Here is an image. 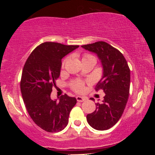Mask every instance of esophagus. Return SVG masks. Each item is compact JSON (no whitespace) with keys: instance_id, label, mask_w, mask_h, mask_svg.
<instances>
[{"instance_id":"34e87169","label":"esophagus","mask_w":155,"mask_h":155,"mask_svg":"<svg viewBox=\"0 0 155 155\" xmlns=\"http://www.w3.org/2000/svg\"><path fill=\"white\" fill-rule=\"evenodd\" d=\"M76 98V101H77L78 102H83V101L87 100V97H81V96H77Z\"/></svg>"}]
</instances>
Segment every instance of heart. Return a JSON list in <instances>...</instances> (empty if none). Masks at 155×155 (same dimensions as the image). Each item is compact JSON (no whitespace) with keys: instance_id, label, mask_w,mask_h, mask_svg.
Here are the masks:
<instances>
[{"instance_id":"b5f03b06","label":"heart","mask_w":155,"mask_h":155,"mask_svg":"<svg viewBox=\"0 0 155 155\" xmlns=\"http://www.w3.org/2000/svg\"><path fill=\"white\" fill-rule=\"evenodd\" d=\"M89 58H94V59H95V57H93L91 54H84L83 55L82 60L89 59ZM66 61H67V59H65L63 60V63H62V67H64V65H65ZM71 86L72 89L74 90V91H76L77 92H82L84 90V83L83 81H80V80H76V81H73V82L71 83Z\"/></svg>"}]
</instances>
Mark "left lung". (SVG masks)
Listing matches in <instances>:
<instances>
[{"mask_svg": "<svg viewBox=\"0 0 155 155\" xmlns=\"http://www.w3.org/2000/svg\"><path fill=\"white\" fill-rule=\"evenodd\" d=\"M81 47L95 53L104 68L95 90H104V99L95 104V111L87 115V120L94 129L106 130L113 127L123 114L129 97L130 71L123 54L106 42L97 41Z\"/></svg>", "mask_w": 155, "mask_h": 155, "instance_id": "8db88e82", "label": "left lung"}]
</instances>
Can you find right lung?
Listing matches in <instances>:
<instances>
[{"mask_svg":"<svg viewBox=\"0 0 155 155\" xmlns=\"http://www.w3.org/2000/svg\"><path fill=\"white\" fill-rule=\"evenodd\" d=\"M78 47L44 42L32 51L23 68L20 89L26 109L33 122L49 133L60 132L66 127L76 104L75 97L66 94L59 101L51 100L50 95L60 76L62 58Z\"/></svg>","mask_w":155,"mask_h":155,"instance_id":"1","label":"right lung"}]
</instances>
